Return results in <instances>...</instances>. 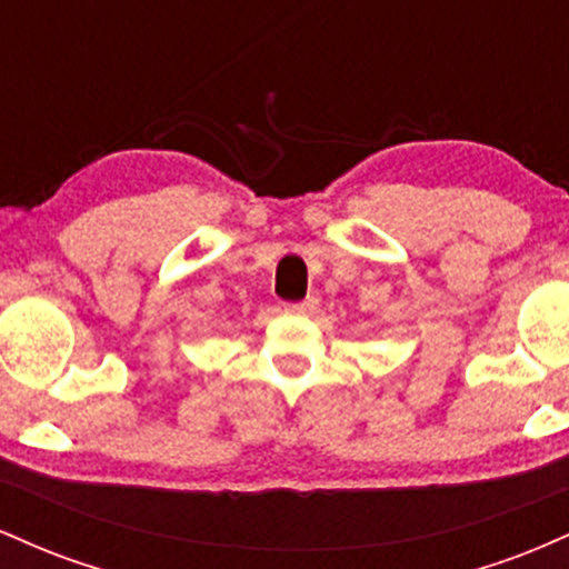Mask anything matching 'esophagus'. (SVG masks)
<instances>
[{
    "label": "esophagus",
    "instance_id": "34e87169",
    "mask_svg": "<svg viewBox=\"0 0 569 569\" xmlns=\"http://www.w3.org/2000/svg\"><path fill=\"white\" fill-rule=\"evenodd\" d=\"M286 310L297 312V316H316V312H318V299L316 297H307V299H302V302H289V305H286Z\"/></svg>",
    "mask_w": 569,
    "mask_h": 569
}]
</instances>
